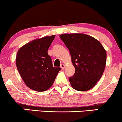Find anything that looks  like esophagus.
Returning <instances> with one entry per match:
<instances>
[{
  "mask_svg": "<svg viewBox=\"0 0 122 122\" xmlns=\"http://www.w3.org/2000/svg\"><path fill=\"white\" fill-rule=\"evenodd\" d=\"M61 69H63V68H65V65H64V64H61Z\"/></svg>",
  "mask_w": 122,
  "mask_h": 122,
  "instance_id": "34e87169",
  "label": "esophagus"
}]
</instances>
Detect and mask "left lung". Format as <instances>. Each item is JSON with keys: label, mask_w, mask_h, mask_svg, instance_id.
Instances as JSON below:
<instances>
[{"label": "left lung", "mask_w": 122, "mask_h": 122, "mask_svg": "<svg viewBox=\"0 0 122 122\" xmlns=\"http://www.w3.org/2000/svg\"><path fill=\"white\" fill-rule=\"evenodd\" d=\"M61 40L69 50L76 71L69 81L78 91H86L102 77L106 64V51L102 44L85 34H63Z\"/></svg>", "instance_id": "left-lung-1"}]
</instances>
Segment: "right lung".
Listing matches in <instances>:
<instances>
[{
  "mask_svg": "<svg viewBox=\"0 0 122 122\" xmlns=\"http://www.w3.org/2000/svg\"><path fill=\"white\" fill-rule=\"evenodd\" d=\"M55 35L36 39L22 46L16 57V65L22 78L31 89L44 92L52 85L61 67L52 65L48 50Z\"/></svg>",
  "mask_w": 122,
  "mask_h": 122,
  "instance_id": "add662e5",
  "label": "right lung"
}]
</instances>
